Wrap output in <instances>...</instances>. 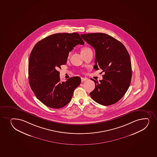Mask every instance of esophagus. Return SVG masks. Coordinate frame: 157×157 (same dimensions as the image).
<instances>
[{"label": "esophagus", "instance_id": "1", "mask_svg": "<svg viewBox=\"0 0 157 157\" xmlns=\"http://www.w3.org/2000/svg\"><path fill=\"white\" fill-rule=\"evenodd\" d=\"M86 78H81V82H84V81L86 80Z\"/></svg>", "mask_w": 157, "mask_h": 157}]
</instances>
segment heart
Returning a JSON list of instances; mask_svg holds the SVG:
<instances>
[{
    "mask_svg": "<svg viewBox=\"0 0 157 157\" xmlns=\"http://www.w3.org/2000/svg\"><path fill=\"white\" fill-rule=\"evenodd\" d=\"M92 51V49L89 47L87 46H85L82 48V51H81V53H86ZM71 51H69L68 53V57L71 56Z\"/></svg>",
    "mask_w": 157,
    "mask_h": 157,
    "instance_id": "1",
    "label": "heart"
}]
</instances>
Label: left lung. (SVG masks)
<instances>
[{
	"mask_svg": "<svg viewBox=\"0 0 157 157\" xmlns=\"http://www.w3.org/2000/svg\"><path fill=\"white\" fill-rule=\"evenodd\" d=\"M95 51V70L104 72L102 80L91 79L95 88L90 95L96 102L110 105L118 102L128 89L132 75L130 56L122 43L102 33L81 34Z\"/></svg>",
	"mask_w": 157,
	"mask_h": 157,
	"instance_id": "8db88e82",
	"label": "left lung"
}]
</instances>
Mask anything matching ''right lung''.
<instances>
[{
	"instance_id": "right-lung-1",
	"label": "right lung",
	"mask_w": 157,
	"mask_h": 157,
	"mask_svg": "<svg viewBox=\"0 0 157 157\" xmlns=\"http://www.w3.org/2000/svg\"><path fill=\"white\" fill-rule=\"evenodd\" d=\"M85 43L77 33L54 34L35 44L29 60V81L37 99L49 108L60 109L71 101L81 78L73 77L60 81V66L67 62L68 53Z\"/></svg>"
}]
</instances>
